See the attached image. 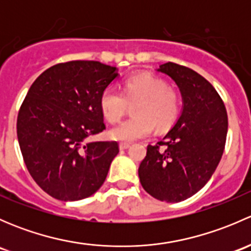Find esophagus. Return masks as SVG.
<instances>
[{
    "mask_svg": "<svg viewBox=\"0 0 251 251\" xmlns=\"http://www.w3.org/2000/svg\"><path fill=\"white\" fill-rule=\"evenodd\" d=\"M130 146H131V144L130 143H126V142H121V143L119 144V147H120L121 151H124V149L130 148Z\"/></svg>",
    "mask_w": 251,
    "mask_h": 251,
    "instance_id": "1",
    "label": "esophagus"
}]
</instances>
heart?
<instances>
[{
	"label": "heart",
	"instance_id": "obj_1",
	"mask_svg": "<svg viewBox=\"0 0 251 251\" xmlns=\"http://www.w3.org/2000/svg\"><path fill=\"white\" fill-rule=\"evenodd\" d=\"M133 105V116L109 132L113 140L132 142L147 137L153 131L165 130L176 121L181 109L178 92L168 86L164 78L151 73L130 75L124 82L123 93L114 86H108L100 93V105L108 123L116 124Z\"/></svg>",
	"mask_w": 251,
	"mask_h": 251
}]
</instances>
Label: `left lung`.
<instances>
[{
	"label": "left lung",
	"mask_w": 251,
	"mask_h": 251,
	"mask_svg": "<svg viewBox=\"0 0 251 251\" xmlns=\"http://www.w3.org/2000/svg\"><path fill=\"white\" fill-rule=\"evenodd\" d=\"M159 72L173 77L183 98V110L160 142L147 147L138 176L155 199L178 203L194 196L216 170L226 144L228 118L214 86L198 73L169 62Z\"/></svg>",
	"instance_id": "1"
}]
</instances>
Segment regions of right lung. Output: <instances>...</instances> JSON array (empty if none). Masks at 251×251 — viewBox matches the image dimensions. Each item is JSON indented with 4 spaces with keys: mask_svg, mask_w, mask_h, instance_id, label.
Segmentation results:
<instances>
[{
    "mask_svg": "<svg viewBox=\"0 0 251 251\" xmlns=\"http://www.w3.org/2000/svg\"><path fill=\"white\" fill-rule=\"evenodd\" d=\"M116 68L72 60L45 70L20 105L17 135L34 181L53 198L74 201L92 196L119 153L118 142H91L105 128L100 93Z\"/></svg>",
    "mask_w": 251,
    "mask_h": 251,
    "instance_id": "add662e5",
    "label": "right lung"
}]
</instances>
